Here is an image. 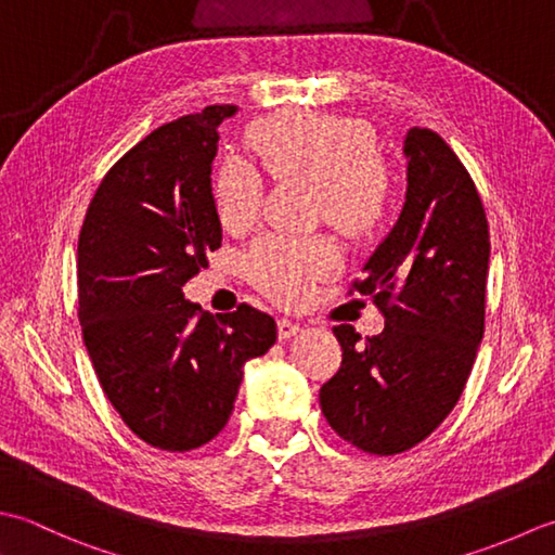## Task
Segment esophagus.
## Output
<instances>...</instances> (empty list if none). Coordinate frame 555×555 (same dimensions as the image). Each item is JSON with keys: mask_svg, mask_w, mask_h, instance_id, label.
I'll return each mask as SVG.
<instances>
[{"mask_svg": "<svg viewBox=\"0 0 555 555\" xmlns=\"http://www.w3.org/2000/svg\"><path fill=\"white\" fill-rule=\"evenodd\" d=\"M299 331H301L299 323H294L289 319H280L278 321V337H280V340H289V337L297 335Z\"/></svg>", "mask_w": 555, "mask_h": 555, "instance_id": "obj_1", "label": "esophagus"}]
</instances>
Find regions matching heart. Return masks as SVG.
Listing matches in <instances>:
<instances>
[{
	"label": "heart",
	"instance_id": "b5f03b06",
	"mask_svg": "<svg viewBox=\"0 0 555 555\" xmlns=\"http://www.w3.org/2000/svg\"><path fill=\"white\" fill-rule=\"evenodd\" d=\"M248 145L273 179L315 184L321 218L345 236H369L386 218L388 177L364 121L323 112H278L256 121ZM263 184L254 169L230 163L215 184V210L224 230L242 232L261 212ZM337 248L311 236H263L246 254V275L278 301H301L311 282L337 268Z\"/></svg>",
	"mask_w": 555,
	"mask_h": 555
}]
</instances>
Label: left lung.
I'll use <instances>...</instances> for the list:
<instances>
[{
    "label": "left lung",
    "mask_w": 555,
    "mask_h": 555,
    "mask_svg": "<svg viewBox=\"0 0 555 555\" xmlns=\"http://www.w3.org/2000/svg\"><path fill=\"white\" fill-rule=\"evenodd\" d=\"M402 151V212L352 285L386 327L361 340L335 325L343 364L319 392L333 431L371 455H398L436 431L483 337L491 242L479 191L436 131L410 129Z\"/></svg>",
    "instance_id": "obj_1"
}]
</instances>
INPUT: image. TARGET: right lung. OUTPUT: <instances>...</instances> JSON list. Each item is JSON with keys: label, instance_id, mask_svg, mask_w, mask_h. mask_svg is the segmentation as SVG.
Wrapping results in <instances>:
<instances>
[{"label": "right lung", "instance_id": "add662e5", "mask_svg": "<svg viewBox=\"0 0 555 555\" xmlns=\"http://www.w3.org/2000/svg\"><path fill=\"white\" fill-rule=\"evenodd\" d=\"M234 112L210 105L135 143L78 234V321L100 386L135 436L167 452L222 431L244 364L278 340L273 315L248 304L210 315L182 292L222 244L210 172Z\"/></svg>", "mask_w": 555, "mask_h": 555}]
</instances>
